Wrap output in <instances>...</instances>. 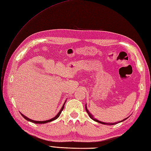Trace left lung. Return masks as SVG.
I'll return each instance as SVG.
<instances>
[{"label": "left lung", "mask_w": 151, "mask_h": 151, "mask_svg": "<svg viewBox=\"0 0 151 151\" xmlns=\"http://www.w3.org/2000/svg\"><path fill=\"white\" fill-rule=\"evenodd\" d=\"M85 109H86V112L88 113V116H90V118H91L92 119H93V121H95V122H98V123H101V124H104V125H115V124H116V123H104V122H100V121H99V120H98V119H95L94 118H93V116L91 114H90V112L88 111V110L87 109V107H86V104L85 105ZM129 118V117H128ZM125 118V119H123L122 121H121V122H119V123H120V122H123V121H125V119H127V118Z\"/></svg>", "instance_id": "8db88e82"}]
</instances>
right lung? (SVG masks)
I'll return each instance as SVG.
<instances>
[{
	"instance_id": "obj_1",
	"label": "right lung",
	"mask_w": 151,
	"mask_h": 151,
	"mask_svg": "<svg viewBox=\"0 0 151 151\" xmlns=\"http://www.w3.org/2000/svg\"><path fill=\"white\" fill-rule=\"evenodd\" d=\"M66 100L65 101V102L64 103V104H63V106H62V108H61V109L60 110V111L59 112V113L58 114H57L54 118H52V119H48V120H46V121H34V120H32V119H29V118H28L27 117H26L24 115H23L22 114H21H21L22 115V116L23 117V118H24L25 119H26V120H28V121H29V122H32V123H37V124H42V123H48V122H52V121H53V120H55V119H58L59 117V116H60V114H61V112L63 111V109H64V107H65V103H66Z\"/></svg>"
}]
</instances>
